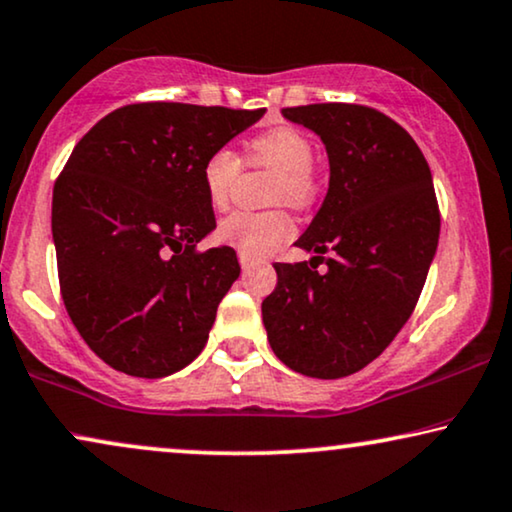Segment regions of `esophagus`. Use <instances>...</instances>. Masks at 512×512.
Here are the masks:
<instances>
[{
  "mask_svg": "<svg viewBox=\"0 0 512 512\" xmlns=\"http://www.w3.org/2000/svg\"><path fill=\"white\" fill-rule=\"evenodd\" d=\"M258 261L254 256H249V254H244V251H240V265H242V270H249V268H254Z\"/></svg>",
  "mask_w": 512,
  "mask_h": 512,
  "instance_id": "1",
  "label": "esophagus"
}]
</instances>
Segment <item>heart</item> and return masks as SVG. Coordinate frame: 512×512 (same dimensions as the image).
I'll use <instances>...</instances> for the list:
<instances>
[{"mask_svg":"<svg viewBox=\"0 0 512 512\" xmlns=\"http://www.w3.org/2000/svg\"><path fill=\"white\" fill-rule=\"evenodd\" d=\"M251 167L275 169L270 183V202L305 207L317 195L315 145L303 131L294 126H277L265 134L251 138L244 152ZM242 162L228 148L214 150L202 167V183L209 204L225 209L230 202L232 185L240 176ZM294 232L289 214L282 209L270 211H232L218 223V237L249 256L270 254L272 249L287 242Z\"/></svg>","mask_w":512,"mask_h":512,"instance_id":"1","label":"heart"}]
</instances>
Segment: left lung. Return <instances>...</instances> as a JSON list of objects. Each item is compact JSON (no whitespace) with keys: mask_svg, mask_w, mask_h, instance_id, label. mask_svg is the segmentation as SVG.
Returning <instances> with one entry per match:
<instances>
[{"mask_svg":"<svg viewBox=\"0 0 512 512\" xmlns=\"http://www.w3.org/2000/svg\"><path fill=\"white\" fill-rule=\"evenodd\" d=\"M322 138L329 190L296 247L303 263H275L261 305L272 353L313 378H341L374 362L414 313L440 240L433 176L395 119L355 103L284 108ZM332 251L331 259L323 254ZM320 262L328 270H316Z\"/></svg>","mask_w":512,"mask_h":512,"instance_id":"8db88e82","label":"left lung"}]
</instances>
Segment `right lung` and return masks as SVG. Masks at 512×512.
Wrapping results in <instances>:
<instances>
[{
    "instance_id": "right-lung-1",
    "label": "right lung",
    "mask_w": 512,
    "mask_h": 512,
    "mask_svg": "<svg viewBox=\"0 0 512 512\" xmlns=\"http://www.w3.org/2000/svg\"><path fill=\"white\" fill-rule=\"evenodd\" d=\"M263 112L134 103L72 150L53 185L58 282L79 336L112 369L162 378L202 353L240 277L235 249L197 251L216 228L202 167Z\"/></svg>"
}]
</instances>
